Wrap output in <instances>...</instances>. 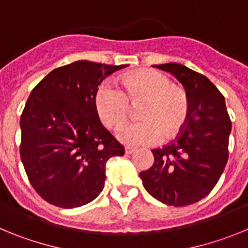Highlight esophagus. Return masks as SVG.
<instances>
[{"mask_svg":"<svg viewBox=\"0 0 248 248\" xmlns=\"http://www.w3.org/2000/svg\"><path fill=\"white\" fill-rule=\"evenodd\" d=\"M135 151V148H131V146H125V154H133Z\"/></svg>","mask_w":248,"mask_h":248,"instance_id":"obj_1","label":"esophagus"}]
</instances>
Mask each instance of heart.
Returning a JSON list of instances; mask_svg holds the SVG:
<instances>
[{
	"instance_id": "1",
	"label": "heart",
	"mask_w": 248,
	"mask_h": 248,
	"mask_svg": "<svg viewBox=\"0 0 248 248\" xmlns=\"http://www.w3.org/2000/svg\"><path fill=\"white\" fill-rule=\"evenodd\" d=\"M120 89L109 84L98 88L94 104L107 128L118 129L126 122L130 105H138L137 123L122 128L118 138L129 145H151L176 138L190 113L187 93L155 69L129 72L119 79Z\"/></svg>"
}]
</instances>
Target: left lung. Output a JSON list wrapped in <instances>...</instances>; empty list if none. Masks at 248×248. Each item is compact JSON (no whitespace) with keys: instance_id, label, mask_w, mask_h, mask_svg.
I'll list each match as a JSON object with an SVG mask.
<instances>
[{"instance_id":"left-lung-1","label":"left lung","mask_w":248,"mask_h":248,"mask_svg":"<svg viewBox=\"0 0 248 248\" xmlns=\"http://www.w3.org/2000/svg\"><path fill=\"white\" fill-rule=\"evenodd\" d=\"M184 85L189 119L180 135L153 149L154 164L139 176L146 191L170 206H187L211 192L229 159L231 120L225 98L202 74L177 63L154 65Z\"/></svg>"}]
</instances>
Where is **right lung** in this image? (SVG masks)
Wrapping results in <instances>:
<instances>
[{
	"mask_svg": "<svg viewBox=\"0 0 248 248\" xmlns=\"http://www.w3.org/2000/svg\"><path fill=\"white\" fill-rule=\"evenodd\" d=\"M126 65L77 61L45 77L21 115V160L42 199L63 209L91 202L102 192L105 164L124 148L104 128L94 97L98 85Z\"/></svg>",
	"mask_w": 248,
	"mask_h": 248,
	"instance_id": "add662e5",
	"label": "right lung"
}]
</instances>
